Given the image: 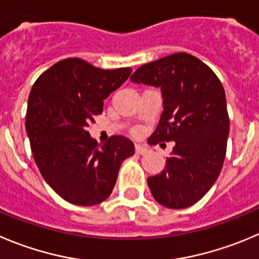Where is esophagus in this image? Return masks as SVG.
Listing matches in <instances>:
<instances>
[{
	"instance_id": "obj_1",
	"label": "esophagus",
	"mask_w": 259,
	"mask_h": 259,
	"mask_svg": "<svg viewBox=\"0 0 259 259\" xmlns=\"http://www.w3.org/2000/svg\"><path fill=\"white\" fill-rule=\"evenodd\" d=\"M135 150H136V154H139V155H145L149 152V149H147L146 146H144V145H140V144L135 145Z\"/></svg>"
}]
</instances>
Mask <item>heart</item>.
<instances>
[{
  "label": "heart",
  "mask_w": 259,
  "mask_h": 259,
  "mask_svg": "<svg viewBox=\"0 0 259 259\" xmlns=\"http://www.w3.org/2000/svg\"><path fill=\"white\" fill-rule=\"evenodd\" d=\"M135 134H137V131H135Z\"/></svg>",
  "instance_id": "obj_1"
}]
</instances>
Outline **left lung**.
Listing matches in <instances>:
<instances>
[{"mask_svg": "<svg viewBox=\"0 0 259 259\" xmlns=\"http://www.w3.org/2000/svg\"><path fill=\"white\" fill-rule=\"evenodd\" d=\"M131 80L161 88L164 112L150 144H176L164 170L147 178L150 191L165 207H189L210 191L225 159L230 122L223 83L184 52L141 66Z\"/></svg>", "mask_w": 259, "mask_h": 259, "instance_id": "8db88e82", "label": "left lung"}]
</instances>
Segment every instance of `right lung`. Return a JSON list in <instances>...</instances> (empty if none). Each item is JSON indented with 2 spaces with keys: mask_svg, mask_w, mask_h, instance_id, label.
I'll list each match as a JSON object with an SVG mask.
<instances>
[{
  "mask_svg": "<svg viewBox=\"0 0 259 259\" xmlns=\"http://www.w3.org/2000/svg\"><path fill=\"white\" fill-rule=\"evenodd\" d=\"M132 68L102 70L80 58H66L41 73L31 88L26 134L41 177L58 196L78 206L102 203L112 193L132 141L110 136L98 145L86 131L103 112L104 99Z\"/></svg>",
  "mask_w": 259,
  "mask_h": 259,
  "instance_id": "add662e5",
  "label": "right lung"
}]
</instances>
